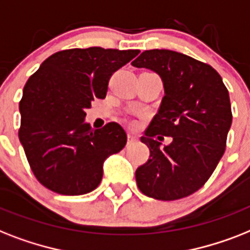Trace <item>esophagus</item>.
Here are the masks:
<instances>
[{"instance_id": "esophagus-1", "label": "esophagus", "mask_w": 250, "mask_h": 250, "mask_svg": "<svg viewBox=\"0 0 250 250\" xmlns=\"http://www.w3.org/2000/svg\"><path fill=\"white\" fill-rule=\"evenodd\" d=\"M127 139H128V143H135L137 141V136H135L133 133H127Z\"/></svg>"}]
</instances>
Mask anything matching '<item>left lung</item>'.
I'll use <instances>...</instances> for the list:
<instances>
[{
  "mask_svg": "<svg viewBox=\"0 0 250 250\" xmlns=\"http://www.w3.org/2000/svg\"><path fill=\"white\" fill-rule=\"evenodd\" d=\"M162 78L164 97L141 141L150 158L136 169L143 194L158 200H177L208 181L225 153L232 122L230 96L210 65L171 50L144 51L132 62ZM171 135L162 148L155 140Z\"/></svg>",
  "mask_w": 250,
  "mask_h": 250,
  "instance_id": "left-lung-1",
  "label": "left lung"
}]
</instances>
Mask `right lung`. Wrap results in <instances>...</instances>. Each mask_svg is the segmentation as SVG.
Wrapping results in <instances>:
<instances>
[{
  "mask_svg": "<svg viewBox=\"0 0 250 250\" xmlns=\"http://www.w3.org/2000/svg\"><path fill=\"white\" fill-rule=\"evenodd\" d=\"M139 52L64 50L46 59L28 79L19 105V140L44 188L62 195H82L99 186L104 162L125 147L127 135L115 122L92 129L84 122V110L93 99L106 96L111 74Z\"/></svg>",
  "mask_w": 250,
  "mask_h": 250,
  "instance_id": "add662e5",
  "label": "right lung"
}]
</instances>
